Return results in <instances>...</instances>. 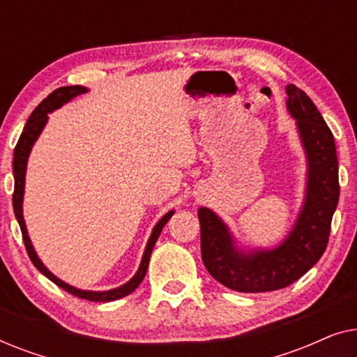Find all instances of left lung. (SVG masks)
Returning <instances> with one entry per match:
<instances>
[{"label":"left lung","instance_id":"obj_1","mask_svg":"<svg viewBox=\"0 0 357 357\" xmlns=\"http://www.w3.org/2000/svg\"><path fill=\"white\" fill-rule=\"evenodd\" d=\"M287 109L297 120L307 160L309 182L302 213L280 247L243 255L232 245L227 227L208 208H199L202 258L214 280L238 292L276 291L304 276L324 255L331 218L340 199L338 158L333 133L304 91L289 84Z\"/></svg>","mask_w":357,"mask_h":357}]
</instances>
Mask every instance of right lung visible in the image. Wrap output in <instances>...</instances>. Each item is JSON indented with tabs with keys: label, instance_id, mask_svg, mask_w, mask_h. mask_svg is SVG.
<instances>
[{
	"label": "right lung",
	"instance_id": "1",
	"mask_svg": "<svg viewBox=\"0 0 357 357\" xmlns=\"http://www.w3.org/2000/svg\"><path fill=\"white\" fill-rule=\"evenodd\" d=\"M87 89L86 87H81V86H66V87H60V89H55L52 92L50 96L47 97V99H43L40 104L36 107V110L32 112L31 116H29L26 126H24L21 136H19V141L16 144V148H14V160H13V172H14V193H13V208H14V214H16V219L19 222V226H21V232H22V241H24V245H26V250H27V255L31 258V261L36 265V268L38 271L42 273V275H45L48 280L55 282L56 286H60L61 289H65L66 292H70V294L76 296V297H81V299H86V301H92V302H109V301H116L120 299V297H125L128 296L130 292H133L136 287L139 286V282L143 281V278L146 275V271H148V265H149V257H151V252H153V247L155 241L159 238V234L162 231V227L167 224V221L172 216L174 211H170L165 214V216L160 219V221L155 224L153 234H151L149 241H148V245H146V250H144V255H143V260H141V265H139V270L136 275L131 278V280L126 282V284L116 287V289H112V291H105V292H92V291H81V289H76V287H73L70 284H66V282H63L61 280H58L56 276H53L50 271L47 270L45 266H43V263L38 260L37 253L33 252L32 248V243L29 241V236H27V229H26V224H24V218H22V195H24V178H26V165H27V158H29V153H31V148L33 144V141L38 138V135H40V131L43 126L47 123V114L48 112L58 109V107H61L65 102H68L73 97L79 96V94H84Z\"/></svg>",
	"mask_w": 357,
	"mask_h": 357
}]
</instances>
